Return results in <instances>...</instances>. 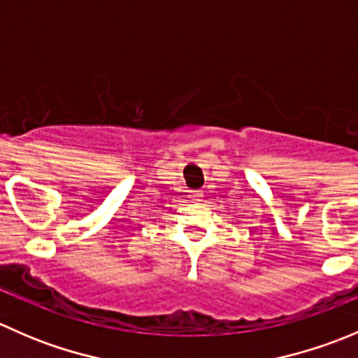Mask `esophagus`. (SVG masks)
<instances>
[{
    "label": "esophagus",
    "mask_w": 358,
    "mask_h": 358,
    "mask_svg": "<svg viewBox=\"0 0 358 358\" xmlns=\"http://www.w3.org/2000/svg\"><path fill=\"white\" fill-rule=\"evenodd\" d=\"M201 197H202V192H201V190H192V192H190V201L199 202V201H201Z\"/></svg>",
    "instance_id": "1"
}]
</instances>
